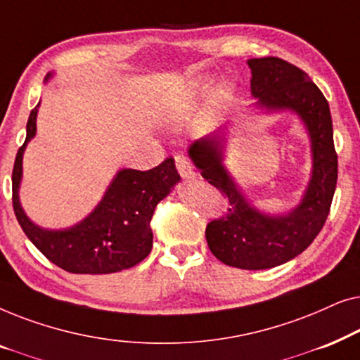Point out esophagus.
<instances>
[{"mask_svg":"<svg viewBox=\"0 0 360 360\" xmlns=\"http://www.w3.org/2000/svg\"><path fill=\"white\" fill-rule=\"evenodd\" d=\"M175 165H176V170H179V174L184 176V179H186V180L195 179L193 167H191L188 157L184 155V154L175 155Z\"/></svg>","mask_w":360,"mask_h":360,"instance_id":"34e87169","label":"esophagus"}]
</instances>
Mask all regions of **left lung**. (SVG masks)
Segmentation results:
<instances>
[{
    "instance_id": "1",
    "label": "left lung",
    "mask_w": 360,
    "mask_h": 360,
    "mask_svg": "<svg viewBox=\"0 0 360 360\" xmlns=\"http://www.w3.org/2000/svg\"><path fill=\"white\" fill-rule=\"evenodd\" d=\"M250 91L255 105L292 110L311 139V180L297 208L282 216L255 210L223 165V137L206 136L190 146L188 155L201 176L228 196V213L206 226V240L216 259L244 270L277 267L302 254L323 229L338 181V154L329 105L308 73L278 57L250 58Z\"/></svg>"
}]
</instances>
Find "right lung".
<instances>
[{
	"mask_svg": "<svg viewBox=\"0 0 360 360\" xmlns=\"http://www.w3.org/2000/svg\"><path fill=\"white\" fill-rule=\"evenodd\" d=\"M47 78H51V73ZM37 108L39 105L29 115L26 141L19 147L14 160L13 208L18 223L51 262L70 274H115L134 267L152 249L150 219L157 203L180 180L174 159H165L146 172L120 170L100 205L85 219L68 229H42L24 213L18 193L24 149L36 136Z\"/></svg>",
	"mask_w": 360,
	"mask_h": 360,
	"instance_id": "obj_1",
	"label": "right lung"
}]
</instances>
